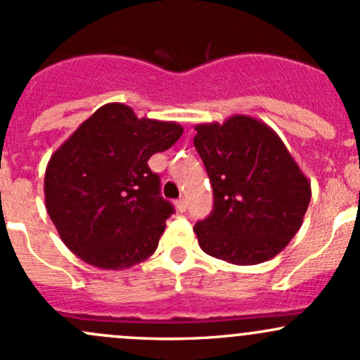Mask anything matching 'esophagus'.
I'll list each match as a JSON object with an SVG mask.
<instances>
[{"label": "esophagus", "mask_w": 360, "mask_h": 360, "mask_svg": "<svg viewBox=\"0 0 360 360\" xmlns=\"http://www.w3.org/2000/svg\"><path fill=\"white\" fill-rule=\"evenodd\" d=\"M176 209L177 212H184L188 209V200L186 198H179L176 200Z\"/></svg>", "instance_id": "esophagus-1"}]
</instances>
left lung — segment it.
<instances>
[{"label":"left lung","mask_w":360,"mask_h":360,"mask_svg":"<svg viewBox=\"0 0 360 360\" xmlns=\"http://www.w3.org/2000/svg\"><path fill=\"white\" fill-rule=\"evenodd\" d=\"M195 148L214 190V210L196 222L200 248L234 266L278 255L304 222L310 183L285 143L259 119L231 115L196 124Z\"/></svg>","instance_id":"obj_1"}]
</instances>
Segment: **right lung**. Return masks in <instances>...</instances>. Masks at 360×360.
I'll use <instances>...</instances> for the list:
<instances>
[{
    "label": "right lung",
    "instance_id": "1",
    "mask_svg": "<svg viewBox=\"0 0 360 360\" xmlns=\"http://www.w3.org/2000/svg\"><path fill=\"white\" fill-rule=\"evenodd\" d=\"M183 126L138 119L124 103H107L51 155L44 202L72 253L100 269L120 271L158 247L174 207L160 196L148 158L169 150Z\"/></svg>",
    "mask_w": 360,
    "mask_h": 360
}]
</instances>
